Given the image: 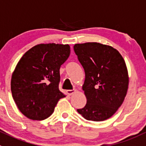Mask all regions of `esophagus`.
Wrapping results in <instances>:
<instances>
[{
  "instance_id": "obj_1",
  "label": "esophagus",
  "mask_w": 146,
  "mask_h": 146,
  "mask_svg": "<svg viewBox=\"0 0 146 146\" xmlns=\"http://www.w3.org/2000/svg\"><path fill=\"white\" fill-rule=\"evenodd\" d=\"M76 92V89H70V90H68L67 91V93L68 94V95H72L73 93H75Z\"/></svg>"
}]
</instances>
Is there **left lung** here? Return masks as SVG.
<instances>
[{
  "instance_id": "left-lung-1",
  "label": "left lung",
  "mask_w": 146,
  "mask_h": 146,
  "mask_svg": "<svg viewBox=\"0 0 146 146\" xmlns=\"http://www.w3.org/2000/svg\"><path fill=\"white\" fill-rule=\"evenodd\" d=\"M73 48L85 72L82 89L86 104L77 111L86 120H106L127 94L129 77L124 60L115 48L96 42L75 44Z\"/></svg>"
}]
</instances>
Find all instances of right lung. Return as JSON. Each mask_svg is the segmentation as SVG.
<instances>
[{
	"label": "right lung",
	"mask_w": 146,
	"mask_h": 146,
	"mask_svg": "<svg viewBox=\"0 0 146 146\" xmlns=\"http://www.w3.org/2000/svg\"><path fill=\"white\" fill-rule=\"evenodd\" d=\"M68 44H41L29 49L13 72L11 90L16 105L32 120L49 117L59 100L60 68L70 56Z\"/></svg>",
	"instance_id": "add662e5"
}]
</instances>
